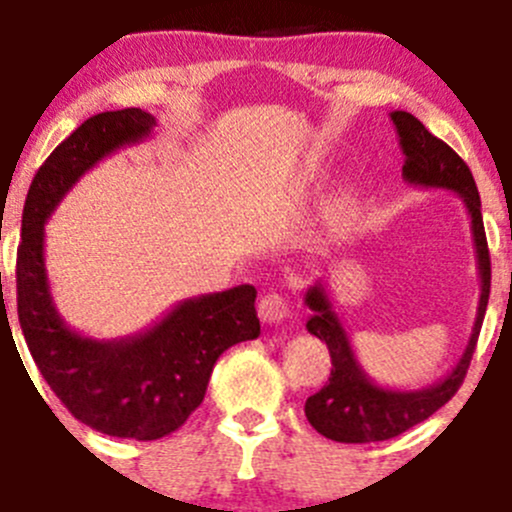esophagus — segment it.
Segmentation results:
<instances>
[{
  "label": "esophagus",
  "mask_w": 512,
  "mask_h": 512,
  "mask_svg": "<svg viewBox=\"0 0 512 512\" xmlns=\"http://www.w3.org/2000/svg\"><path fill=\"white\" fill-rule=\"evenodd\" d=\"M257 312H260L262 322L270 324V327H275V324H282L289 317V307H287L285 294L267 292L265 297L260 299V304H257Z\"/></svg>",
  "instance_id": "34e87169"
}]
</instances>
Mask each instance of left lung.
<instances>
[{
    "label": "left lung",
    "instance_id": "1",
    "mask_svg": "<svg viewBox=\"0 0 512 512\" xmlns=\"http://www.w3.org/2000/svg\"><path fill=\"white\" fill-rule=\"evenodd\" d=\"M391 121H394L399 146L406 156V183L416 185V188L451 190L466 205L480 277L476 322H473L471 337H468L461 359L443 379L431 386H423V389H389V386L376 384L364 371L361 361L356 359L352 339L329 299L327 282H314L304 292V304L312 309V317L307 319V332L327 344L329 356H332V376H329V384L322 386V391L309 396L304 404V414L322 436L339 443H371L401 436L411 426L436 414L446 401H451L458 386L463 384V376L473 359L480 324H483L485 307H488L490 255L483 215H480V195L471 168L451 146L428 133V128L411 113L391 111Z\"/></svg>",
    "mask_w": 512,
    "mask_h": 512
}]
</instances>
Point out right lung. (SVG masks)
<instances>
[{"mask_svg": "<svg viewBox=\"0 0 512 512\" xmlns=\"http://www.w3.org/2000/svg\"><path fill=\"white\" fill-rule=\"evenodd\" d=\"M156 118L141 108L96 113L36 170L17 252V312L46 384L81 423L116 438L156 441L203 404L225 349L260 337L257 289L183 299L131 337L91 339L61 319L44 265V225L98 160L146 141ZM2 289V287H0Z\"/></svg>", "mask_w": 512, "mask_h": 512, "instance_id": "obj_1", "label": "right lung"}]
</instances>
